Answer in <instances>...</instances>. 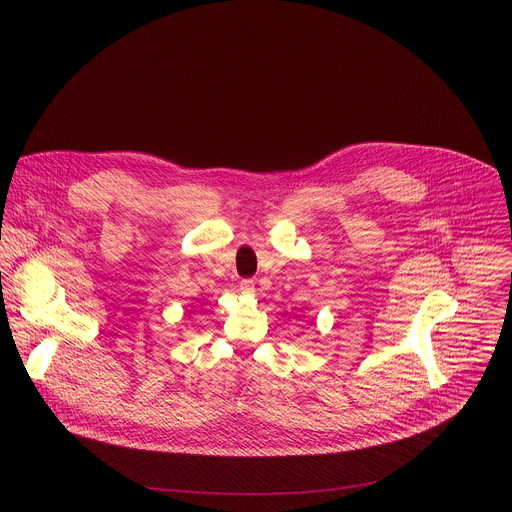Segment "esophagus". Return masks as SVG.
I'll return each mask as SVG.
<instances>
[{
  "instance_id": "esophagus-1",
  "label": "esophagus",
  "mask_w": 512,
  "mask_h": 512,
  "mask_svg": "<svg viewBox=\"0 0 512 512\" xmlns=\"http://www.w3.org/2000/svg\"><path fill=\"white\" fill-rule=\"evenodd\" d=\"M240 290H242V294H254V292H256V288H254V280L244 278V280L240 282Z\"/></svg>"
}]
</instances>
